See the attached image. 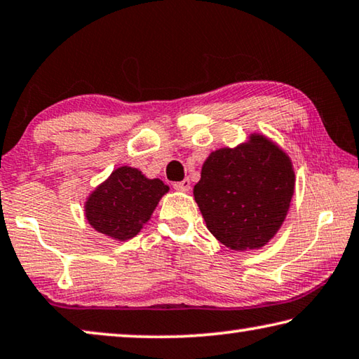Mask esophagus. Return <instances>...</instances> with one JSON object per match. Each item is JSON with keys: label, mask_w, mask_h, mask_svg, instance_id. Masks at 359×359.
Instances as JSON below:
<instances>
[{"label": "esophagus", "mask_w": 359, "mask_h": 359, "mask_svg": "<svg viewBox=\"0 0 359 359\" xmlns=\"http://www.w3.org/2000/svg\"><path fill=\"white\" fill-rule=\"evenodd\" d=\"M174 188H175V190H177V191H190L191 182H190V179H184L182 182H175Z\"/></svg>", "instance_id": "1"}]
</instances>
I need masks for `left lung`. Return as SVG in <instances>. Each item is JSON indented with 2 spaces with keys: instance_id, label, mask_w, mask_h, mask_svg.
<instances>
[{
  "instance_id": "8db88e82",
  "label": "left lung",
  "mask_w": 359,
  "mask_h": 359,
  "mask_svg": "<svg viewBox=\"0 0 359 359\" xmlns=\"http://www.w3.org/2000/svg\"><path fill=\"white\" fill-rule=\"evenodd\" d=\"M294 193V169L276 142L253 133L208 156L194 201L208 229L231 250H258L280 229Z\"/></svg>"
}]
</instances>
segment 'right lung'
Masks as SVG:
<instances>
[{"label": "right lung", "instance_id": "add662e5", "mask_svg": "<svg viewBox=\"0 0 359 359\" xmlns=\"http://www.w3.org/2000/svg\"><path fill=\"white\" fill-rule=\"evenodd\" d=\"M169 187L160 179H147L136 168L120 166L90 193L85 217L98 233L115 241H128L150 220Z\"/></svg>", "mask_w": 359, "mask_h": 359}]
</instances>
